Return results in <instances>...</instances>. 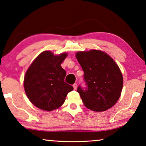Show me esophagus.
Listing matches in <instances>:
<instances>
[{
	"instance_id": "1",
	"label": "esophagus",
	"mask_w": 146,
	"mask_h": 146,
	"mask_svg": "<svg viewBox=\"0 0 146 146\" xmlns=\"http://www.w3.org/2000/svg\"><path fill=\"white\" fill-rule=\"evenodd\" d=\"M73 87H74V89L76 90V88H77V84H76V83L74 84H73Z\"/></svg>"
}]
</instances>
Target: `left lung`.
Wrapping results in <instances>:
<instances>
[{
    "instance_id": "obj_1",
    "label": "left lung",
    "mask_w": 146,
    "mask_h": 146,
    "mask_svg": "<svg viewBox=\"0 0 146 146\" xmlns=\"http://www.w3.org/2000/svg\"><path fill=\"white\" fill-rule=\"evenodd\" d=\"M84 72L86 87H78L85 106L96 111L112 107L120 96L123 77L118 66L104 52L91 50L76 54Z\"/></svg>"
}]
</instances>
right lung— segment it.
I'll list each match as a JSON object with an SVG mask.
<instances>
[{"label": "right lung", "instance_id": "1", "mask_svg": "<svg viewBox=\"0 0 146 146\" xmlns=\"http://www.w3.org/2000/svg\"><path fill=\"white\" fill-rule=\"evenodd\" d=\"M66 53L54 56L49 51L42 52L26 72L25 92L35 106L46 111L58 108L73 87L64 82L66 72L60 64Z\"/></svg>", "mask_w": 146, "mask_h": 146}]
</instances>
